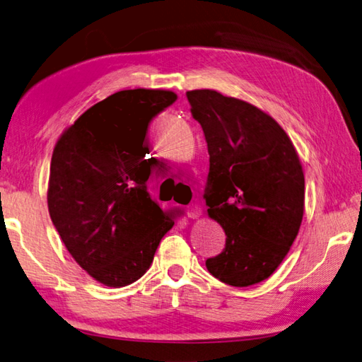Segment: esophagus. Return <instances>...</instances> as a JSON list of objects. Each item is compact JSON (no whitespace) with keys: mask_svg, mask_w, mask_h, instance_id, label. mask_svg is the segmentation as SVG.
<instances>
[{"mask_svg":"<svg viewBox=\"0 0 362 362\" xmlns=\"http://www.w3.org/2000/svg\"><path fill=\"white\" fill-rule=\"evenodd\" d=\"M186 213H187V217H190V219H197V217L202 216V206H200V204H197V203L189 204Z\"/></svg>","mask_w":362,"mask_h":362,"instance_id":"esophagus-1","label":"esophagus"}]
</instances>
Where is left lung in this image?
<instances>
[{
  "label": "left lung",
  "instance_id": "8db88e82",
  "mask_svg": "<svg viewBox=\"0 0 362 362\" xmlns=\"http://www.w3.org/2000/svg\"><path fill=\"white\" fill-rule=\"evenodd\" d=\"M209 153L204 199L227 240L206 268L231 287L268 279L287 257L304 216V172L287 132L249 102L214 90L186 93Z\"/></svg>",
  "mask_w": 362,
  "mask_h": 362
}]
</instances>
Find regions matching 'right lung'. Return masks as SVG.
I'll return each mask as SVG.
<instances>
[{"instance_id":"obj_1","label":"right lung","mask_w":362,"mask_h":362,"mask_svg":"<svg viewBox=\"0 0 362 362\" xmlns=\"http://www.w3.org/2000/svg\"><path fill=\"white\" fill-rule=\"evenodd\" d=\"M176 99L167 90L118 91L80 115L54 145L52 222L74 260L105 287L139 281L175 225L148 192L146 132Z\"/></svg>"}]
</instances>
